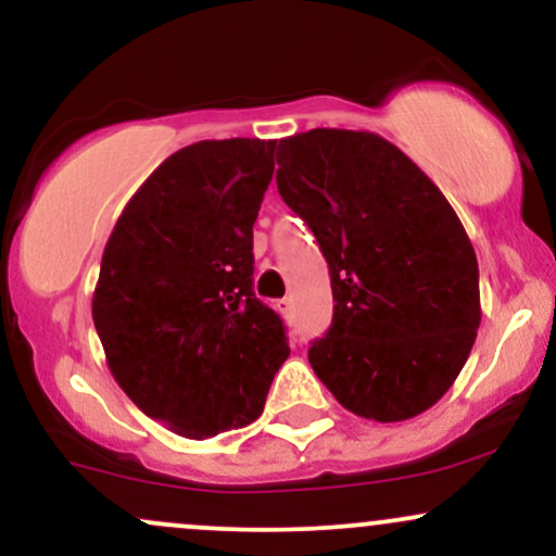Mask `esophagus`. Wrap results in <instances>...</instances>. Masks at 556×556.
<instances>
[{"label":"esophagus","instance_id":"34e87169","mask_svg":"<svg viewBox=\"0 0 556 556\" xmlns=\"http://www.w3.org/2000/svg\"><path fill=\"white\" fill-rule=\"evenodd\" d=\"M278 312H283V315H291V309H294V299H280V302L276 304Z\"/></svg>","mask_w":556,"mask_h":556}]
</instances>
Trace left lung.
<instances>
[{
  "mask_svg": "<svg viewBox=\"0 0 556 556\" xmlns=\"http://www.w3.org/2000/svg\"><path fill=\"white\" fill-rule=\"evenodd\" d=\"M276 184L315 233L333 323L309 365L349 413L399 422L452 389L476 344V249L439 186L370 130L315 128L278 143Z\"/></svg>",
  "mask_w": 556,
  "mask_h": 556,
  "instance_id": "left-lung-1",
  "label": "left lung"
}]
</instances>
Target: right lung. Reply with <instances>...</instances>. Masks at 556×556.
<instances>
[{
	"mask_svg": "<svg viewBox=\"0 0 556 556\" xmlns=\"http://www.w3.org/2000/svg\"><path fill=\"white\" fill-rule=\"evenodd\" d=\"M276 143L178 149L130 197L104 247L91 315L112 378L186 439L257 420L291 352L252 278V228Z\"/></svg>",
	"mask_w": 556,
	"mask_h": 556,
	"instance_id": "1",
	"label": "right lung"
}]
</instances>
